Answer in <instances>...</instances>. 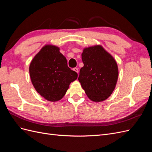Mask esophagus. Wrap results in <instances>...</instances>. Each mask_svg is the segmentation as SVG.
<instances>
[{"instance_id": "1", "label": "esophagus", "mask_w": 152, "mask_h": 152, "mask_svg": "<svg viewBox=\"0 0 152 152\" xmlns=\"http://www.w3.org/2000/svg\"><path fill=\"white\" fill-rule=\"evenodd\" d=\"M73 70H74L75 72H77V73H79V69H78L77 68H73Z\"/></svg>"}]
</instances>
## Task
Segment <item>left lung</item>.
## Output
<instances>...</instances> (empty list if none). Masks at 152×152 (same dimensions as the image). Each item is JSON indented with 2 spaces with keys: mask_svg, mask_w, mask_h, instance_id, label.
Here are the masks:
<instances>
[{
  "mask_svg": "<svg viewBox=\"0 0 152 152\" xmlns=\"http://www.w3.org/2000/svg\"><path fill=\"white\" fill-rule=\"evenodd\" d=\"M82 60L84 66L80 68L78 80L87 97L96 102L107 99L118 79L115 60L101 45L84 49Z\"/></svg>",
  "mask_w": 152,
  "mask_h": 152,
  "instance_id": "1",
  "label": "left lung"
}]
</instances>
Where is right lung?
<instances>
[{
	"label": "right lung",
	"mask_w": 152,
	"mask_h": 152,
	"mask_svg": "<svg viewBox=\"0 0 152 152\" xmlns=\"http://www.w3.org/2000/svg\"><path fill=\"white\" fill-rule=\"evenodd\" d=\"M29 72L35 90L50 102L60 100L78 76L68 66L66 59L59 49L50 45L44 46L34 58Z\"/></svg>",
	"instance_id": "right-lung-1"
}]
</instances>
